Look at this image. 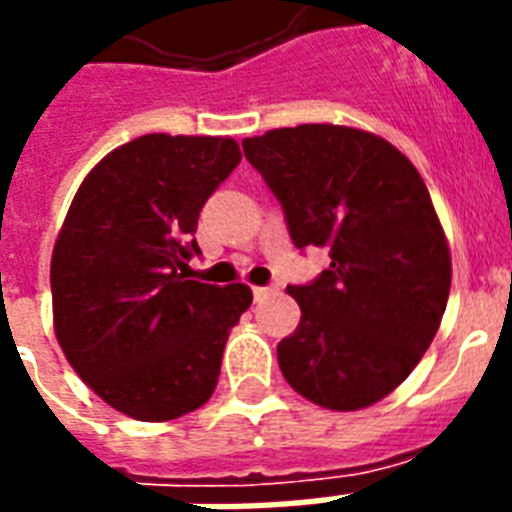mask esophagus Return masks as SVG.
Masks as SVG:
<instances>
[{
	"mask_svg": "<svg viewBox=\"0 0 512 512\" xmlns=\"http://www.w3.org/2000/svg\"><path fill=\"white\" fill-rule=\"evenodd\" d=\"M276 292H279V287H276V284H268V287H255V289H252V295H255L257 303H260V300H265V297L276 295Z\"/></svg>",
	"mask_w": 512,
	"mask_h": 512,
	"instance_id": "34e87169",
	"label": "esophagus"
}]
</instances>
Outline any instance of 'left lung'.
Segmentation results:
<instances>
[{
  "mask_svg": "<svg viewBox=\"0 0 512 512\" xmlns=\"http://www.w3.org/2000/svg\"><path fill=\"white\" fill-rule=\"evenodd\" d=\"M279 199L297 249L329 268L287 287L300 324L279 342L284 380L313 404L356 412L409 377L446 311L452 257L420 172L388 140L300 124L241 143Z\"/></svg>",
  "mask_w": 512,
  "mask_h": 512,
  "instance_id": "1",
  "label": "left lung"
}]
</instances>
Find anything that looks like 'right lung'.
I'll return each instance as SVG.
<instances>
[{
    "mask_svg": "<svg viewBox=\"0 0 512 512\" xmlns=\"http://www.w3.org/2000/svg\"><path fill=\"white\" fill-rule=\"evenodd\" d=\"M241 162L231 138L143 135L84 177L52 249V319L74 372L116 412L164 422L207 404L247 284L185 276L201 207Z\"/></svg>",
    "mask_w": 512,
    "mask_h": 512,
    "instance_id": "right-lung-1",
    "label": "right lung"
}]
</instances>
